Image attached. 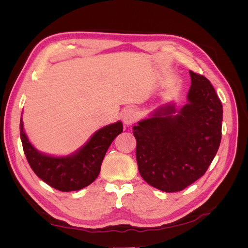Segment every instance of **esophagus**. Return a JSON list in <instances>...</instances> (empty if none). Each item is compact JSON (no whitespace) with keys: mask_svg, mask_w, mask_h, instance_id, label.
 Segmentation results:
<instances>
[{"mask_svg":"<svg viewBox=\"0 0 248 248\" xmlns=\"http://www.w3.org/2000/svg\"><path fill=\"white\" fill-rule=\"evenodd\" d=\"M137 116H138V114H137V110H136V109L131 108H126V109L123 111V115H122L124 124H126V125H131V124H133L134 122H136Z\"/></svg>","mask_w":248,"mask_h":248,"instance_id":"esophagus-1","label":"esophagus"}]
</instances>
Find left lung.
<instances>
[{
	"label": "left lung",
	"mask_w": 248,
	"mask_h": 248,
	"mask_svg": "<svg viewBox=\"0 0 248 248\" xmlns=\"http://www.w3.org/2000/svg\"><path fill=\"white\" fill-rule=\"evenodd\" d=\"M189 74L182 108L168 103L132 127L141 178L166 192L181 191L204 175L221 140V101L204 76Z\"/></svg>",
	"instance_id": "8db88e82"
}]
</instances>
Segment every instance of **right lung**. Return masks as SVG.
I'll use <instances>...</instances> for the list:
<instances>
[{
	"label": "right lung",
	"mask_w": 248,
	"mask_h": 248,
	"mask_svg": "<svg viewBox=\"0 0 248 248\" xmlns=\"http://www.w3.org/2000/svg\"><path fill=\"white\" fill-rule=\"evenodd\" d=\"M20 140L27 160L42 181L60 191H76L95 181L108 147L123 131L122 122L97 130L85 146L68 156L56 157L39 152L30 142L20 119Z\"/></svg>",
	"instance_id": "add662e5"
}]
</instances>
